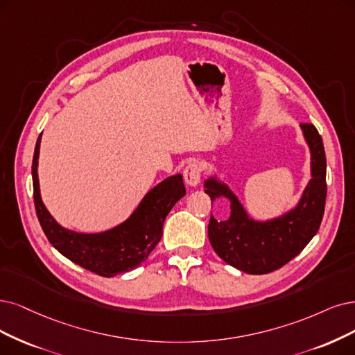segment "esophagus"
Here are the masks:
<instances>
[{
	"label": "esophagus",
	"instance_id": "34e87169",
	"mask_svg": "<svg viewBox=\"0 0 355 355\" xmlns=\"http://www.w3.org/2000/svg\"><path fill=\"white\" fill-rule=\"evenodd\" d=\"M202 178V165L199 162H190L186 168H184V181L186 184L196 187L200 182Z\"/></svg>",
	"mask_w": 355,
	"mask_h": 355
}]
</instances>
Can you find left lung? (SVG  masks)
I'll return each mask as SVG.
<instances>
[{
	"instance_id": "left-lung-1",
	"label": "left lung",
	"mask_w": 355,
	"mask_h": 355,
	"mask_svg": "<svg viewBox=\"0 0 355 355\" xmlns=\"http://www.w3.org/2000/svg\"><path fill=\"white\" fill-rule=\"evenodd\" d=\"M311 155V178L298 205L290 212L265 222L254 220L232 190L216 177L205 181L212 202L225 198L231 203L227 220L211 216L207 235L216 254L245 273L263 275L293 260L319 231L326 202V156L323 141L313 124H301Z\"/></svg>"
}]
</instances>
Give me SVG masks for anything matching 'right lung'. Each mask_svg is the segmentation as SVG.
I'll list each match as a JSON object with an SVG mask.
<instances>
[{
	"mask_svg": "<svg viewBox=\"0 0 355 355\" xmlns=\"http://www.w3.org/2000/svg\"><path fill=\"white\" fill-rule=\"evenodd\" d=\"M41 136L37 137L32 162L33 200L39 224L48 241L76 265L105 278L140 266L161 241L166 215L182 196H186L181 174L168 177L153 187L123 224L96 234L76 232L61 227L41 199L37 180Z\"/></svg>",
	"mask_w": 355,
	"mask_h": 355,
	"instance_id": "right-lung-1",
	"label": "right lung"
}]
</instances>
